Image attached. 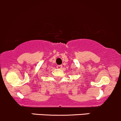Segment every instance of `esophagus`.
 <instances>
[{"label": "esophagus", "instance_id": "1", "mask_svg": "<svg viewBox=\"0 0 121 121\" xmlns=\"http://www.w3.org/2000/svg\"><path fill=\"white\" fill-rule=\"evenodd\" d=\"M62 65H58L57 66V68H58V69H62Z\"/></svg>", "mask_w": 121, "mask_h": 121}]
</instances>
